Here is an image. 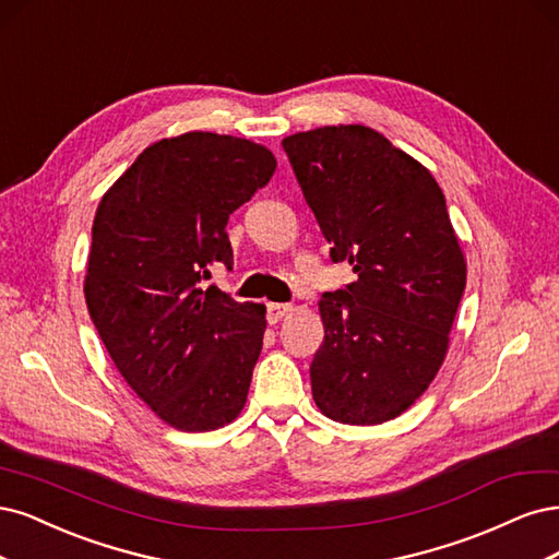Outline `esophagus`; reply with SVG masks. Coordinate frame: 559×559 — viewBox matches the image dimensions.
Returning <instances> with one entry per match:
<instances>
[{
	"label": "esophagus",
	"instance_id": "esophagus-1",
	"mask_svg": "<svg viewBox=\"0 0 559 559\" xmlns=\"http://www.w3.org/2000/svg\"><path fill=\"white\" fill-rule=\"evenodd\" d=\"M293 311V306L290 304H278V301H272V304H266V320L272 322H278L281 318H285L287 313Z\"/></svg>",
	"mask_w": 559,
	"mask_h": 559
}]
</instances>
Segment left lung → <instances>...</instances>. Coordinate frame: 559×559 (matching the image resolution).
Masks as SVG:
<instances>
[{"label": "left lung", "mask_w": 559, "mask_h": 559, "mask_svg": "<svg viewBox=\"0 0 559 559\" xmlns=\"http://www.w3.org/2000/svg\"><path fill=\"white\" fill-rule=\"evenodd\" d=\"M283 151L332 262L357 276L318 304L313 400L332 420L381 425L437 376L466 285L445 197L420 162L362 124L299 132Z\"/></svg>", "instance_id": "1"}]
</instances>
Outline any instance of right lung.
I'll return each mask as SVG.
<instances>
[{
    "label": "right lung",
    "instance_id": "obj_1",
    "mask_svg": "<svg viewBox=\"0 0 559 559\" xmlns=\"http://www.w3.org/2000/svg\"><path fill=\"white\" fill-rule=\"evenodd\" d=\"M276 171L253 141L188 132L143 151L102 197L85 301L124 381L167 425L209 431L239 416L266 309L206 285L231 269L229 215Z\"/></svg>",
    "mask_w": 559,
    "mask_h": 559
}]
</instances>
